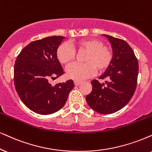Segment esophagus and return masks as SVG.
<instances>
[{"label": "esophagus", "instance_id": "34e87169", "mask_svg": "<svg viewBox=\"0 0 152 152\" xmlns=\"http://www.w3.org/2000/svg\"><path fill=\"white\" fill-rule=\"evenodd\" d=\"M80 83H81V82H80V81H78V80H74V84H75V86H79Z\"/></svg>", "mask_w": 152, "mask_h": 152}]
</instances>
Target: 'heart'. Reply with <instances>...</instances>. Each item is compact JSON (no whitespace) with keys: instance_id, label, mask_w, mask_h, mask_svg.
Listing matches in <instances>:
<instances>
[{"instance_id":"obj_1","label":"heart","mask_w":152,"mask_h":152,"mask_svg":"<svg viewBox=\"0 0 152 152\" xmlns=\"http://www.w3.org/2000/svg\"><path fill=\"white\" fill-rule=\"evenodd\" d=\"M76 50L86 52L84 63H74L66 68V75L69 78L83 80L93 76L95 71L105 72L110 66L114 58L113 51L102 42L95 38H87L75 41L73 48L66 43L59 45L56 51L57 59L61 64H68L75 59Z\"/></svg>"}]
</instances>
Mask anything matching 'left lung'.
<instances>
[{"instance_id":"8db88e82","label":"left lung","mask_w":152,"mask_h":152,"mask_svg":"<svg viewBox=\"0 0 152 152\" xmlns=\"http://www.w3.org/2000/svg\"><path fill=\"white\" fill-rule=\"evenodd\" d=\"M112 46L114 58L99 77L105 83L91 81L93 89L86 96L88 105L99 114H110L120 110L130 100L137 83L139 65L131 47L124 40L104 35Z\"/></svg>"}]
</instances>
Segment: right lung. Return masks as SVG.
<instances>
[{
	"instance_id": "obj_1",
	"label": "right lung",
	"mask_w": 152,
	"mask_h": 152,
	"mask_svg": "<svg viewBox=\"0 0 152 152\" xmlns=\"http://www.w3.org/2000/svg\"><path fill=\"white\" fill-rule=\"evenodd\" d=\"M64 37L50 36L34 41L22 50L15 63L14 83L22 102L42 115L51 114L64 107L74 87L72 80L52 86L49 79L64 72L56 51Z\"/></svg>"
}]
</instances>
